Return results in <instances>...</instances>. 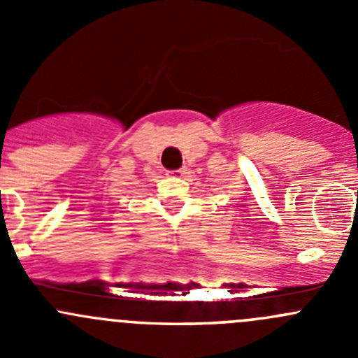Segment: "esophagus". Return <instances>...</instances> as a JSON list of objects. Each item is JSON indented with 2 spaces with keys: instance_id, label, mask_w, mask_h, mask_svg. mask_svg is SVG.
<instances>
[{
  "instance_id": "1",
  "label": "esophagus",
  "mask_w": 358,
  "mask_h": 358,
  "mask_svg": "<svg viewBox=\"0 0 358 358\" xmlns=\"http://www.w3.org/2000/svg\"><path fill=\"white\" fill-rule=\"evenodd\" d=\"M169 176H173V178H182V176L187 175V168H182V169H175V171H168Z\"/></svg>"
}]
</instances>
